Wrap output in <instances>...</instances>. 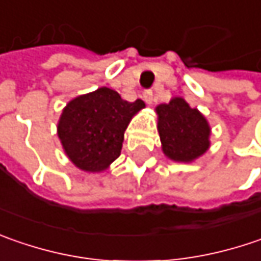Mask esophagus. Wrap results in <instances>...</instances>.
<instances>
[{"label": "esophagus", "mask_w": 261, "mask_h": 261, "mask_svg": "<svg viewBox=\"0 0 261 261\" xmlns=\"http://www.w3.org/2000/svg\"><path fill=\"white\" fill-rule=\"evenodd\" d=\"M143 99L146 100V103L152 105V102H153V90H150V89L144 90V92H143Z\"/></svg>", "instance_id": "esophagus-1"}]
</instances>
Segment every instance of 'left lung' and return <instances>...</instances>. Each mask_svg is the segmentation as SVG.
Here are the masks:
<instances>
[{
    "instance_id": "obj_1",
    "label": "left lung",
    "mask_w": 261,
    "mask_h": 261,
    "mask_svg": "<svg viewBox=\"0 0 261 261\" xmlns=\"http://www.w3.org/2000/svg\"><path fill=\"white\" fill-rule=\"evenodd\" d=\"M158 131L164 153L178 162H191L207 150L210 128L197 109L188 107L181 97L159 105Z\"/></svg>"
}]
</instances>
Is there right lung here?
Wrapping results in <instances>:
<instances>
[{"instance_id": "right-lung-1", "label": "right lung", "mask_w": 261, "mask_h": 261, "mask_svg": "<svg viewBox=\"0 0 261 261\" xmlns=\"http://www.w3.org/2000/svg\"><path fill=\"white\" fill-rule=\"evenodd\" d=\"M142 108L143 100L127 102L108 87L73 99L58 122V136L67 156L83 171L107 169L121 153L130 119Z\"/></svg>"}]
</instances>
